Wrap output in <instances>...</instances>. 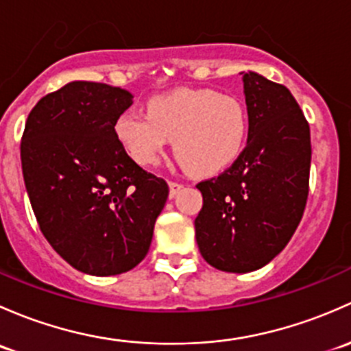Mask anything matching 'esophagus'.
Wrapping results in <instances>:
<instances>
[{"label":"esophagus","instance_id":"1","mask_svg":"<svg viewBox=\"0 0 351 351\" xmlns=\"http://www.w3.org/2000/svg\"><path fill=\"white\" fill-rule=\"evenodd\" d=\"M182 187L184 186L180 182H176V180H169V189H171V191H169V196L176 197L177 193H179V191L182 189Z\"/></svg>","mask_w":351,"mask_h":351}]
</instances>
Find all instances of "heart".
I'll return each mask as SVG.
<instances>
[{"label": "heart", "mask_w": 351, "mask_h": 351, "mask_svg": "<svg viewBox=\"0 0 351 351\" xmlns=\"http://www.w3.org/2000/svg\"><path fill=\"white\" fill-rule=\"evenodd\" d=\"M250 117L237 96L215 89H176L147 103V114L125 111L114 135L142 167L157 164L169 140L184 167L209 176L233 164L245 149Z\"/></svg>", "instance_id": "obj_1"}]
</instances>
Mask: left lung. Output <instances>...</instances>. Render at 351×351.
I'll list each match as a JSON object with an SVG mask.
<instances>
[{"mask_svg":"<svg viewBox=\"0 0 351 351\" xmlns=\"http://www.w3.org/2000/svg\"><path fill=\"white\" fill-rule=\"evenodd\" d=\"M243 75L250 130L230 169L202 180L196 241L202 258L223 272L262 269L284 250L309 193L311 135L287 88L256 72Z\"/></svg>","mask_w":351,"mask_h":351,"instance_id":"left-lung-1","label":"left lung"}]
</instances>
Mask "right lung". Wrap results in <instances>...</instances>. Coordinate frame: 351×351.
<instances>
[{
    "label": "right lung",
    "instance_id": "1",
    "mask_svg": "<svg viewBox=\"0 0 351 351\" xmlns=\"http://www.w3.org/2000/svg\"><path fill=\"white\" fill-rule=\"evenodd\" d=\"M132 93L72 81L42 97L21 138V171L35 218L74 269L106 277L138 265L154 237L169 186L132 160L114 121Z\"/></svg>",
    "mask_w": 351,
    "mask_h": 351
}]
</instances>
